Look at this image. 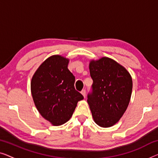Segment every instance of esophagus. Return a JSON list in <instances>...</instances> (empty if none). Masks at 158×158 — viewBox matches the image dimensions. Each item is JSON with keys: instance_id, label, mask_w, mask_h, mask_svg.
Here are the masks:
<instances>
[{"instance_id": "obj_1", "label": "esophagus", "mask_w": 158, "mask_h": 158, "mask_svg": "<svg viewBox=\"0 0 158 158\" xmlns=\"http://www.w3.org/2000/svg\"><path fill=\"white\" fill-rule=\"evenodd\" d=\"M81 93L82 95H83L84 97L85 98V96H86V90H85V89H83V90L81 91Z\"/></svg>"}]
</instances>
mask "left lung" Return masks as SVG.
<instances>
[{
	"label": "left lung",
	"mask_w": 158,
	"mask_h": 158,
	"mask_svg": "<svg viewBox=\"0 0 158 158\" xmlns=\"http://www.w3.org/2000/svg\"><path fill=\"white\" fill-rule=\"evenodd\" d=\"M92 93L88 94L89 108L95 123L109 128L119 121L130 102L133 81L127 69L112 59L91 60Z\"/></svg>",
	"instance_id": "8db88e82"
}]
</instances>
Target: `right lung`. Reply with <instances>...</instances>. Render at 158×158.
Returning a JSON list of instances; mask_svg holds the SVG:
<instances>
[{
  "instance_id": "obj_1",
  "label": "right lung",
  "mask_w": 158,
  "mask_h": 158,
  "mask_svg": "<svg viewBox=\"0 0 158 158\" xmlns=\"http://www.w3.org/2000/svg\"><path fill=\"white\" fill-rule=\"evenodd\" d=\"M69 59L49 56L32 77L30 88L35 106L41 116L57 126L71 118L84 96L74 88L75 77L68 69Z\"/></svg>"
}]
</instances>
